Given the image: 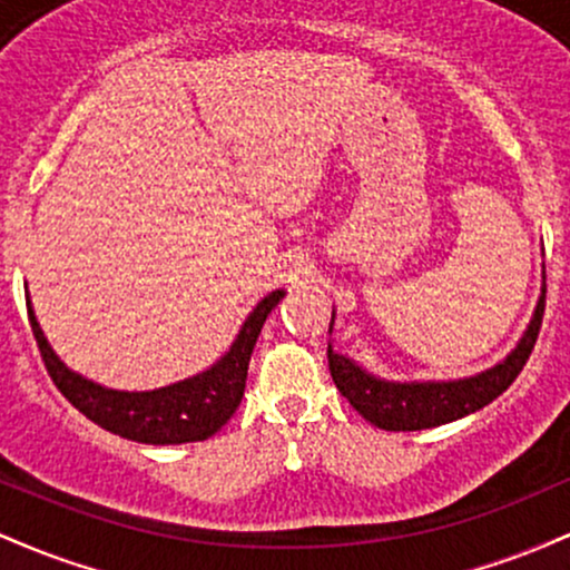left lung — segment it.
<instances>
[{"mask_svg": "<svg viewBox=\"0 0 570 570\" xmlns=\"http://www.w3.org/2000/svg\"><path fill=\"white\" fill-rule=\"evenodd\" d=\"M544 303L547 284L541 286L539 305H535L531 324H528L525 335L520 337L517 348L509 353L501 364H495V367L480 372V375L474 377H463V381L448 383L381 381V377L370 375L367 370L358 367L353 358L332 351L330 345V348H326V358H330L332 381H335L340 394L348 399L351 407L377 429L421 431L458 421V417L469 415V412L482 410L514 383V377L520 375L528 356H531L535 337H539ZM332 324H335V313H332L330 335Z\"/></svg>", "mask_w": 570, "mask_h": 570, "instance_id": "8db88e82", "label": "left lung"}]
</instances>
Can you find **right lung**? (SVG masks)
Wrapping results in <instances>:
<instances>
[{
	"label": "right lung",
	"instance_id": "right-lung-1",
	"mask_svg": "<svg viewBox=\"0 0 570 570\" xmlns=\"http://www.w3.org/2000/svg\"><path fill=\"white\" fill-rule=\"evenodd\" d=\"M281 297H284V289L271 292L265 299H259L240 326L238 337L233 340L230 351L217 364H212L200 375L155 391H112L71 372L45 340L31 303H26V307H29L31 332H35L48 375L53 377L56 389L88 421L134 442L185 444L214 436L238 410L254 343L263 332L267 313L281 303Z\"/></svg>",
	"mask_w": 570,
	"mask_h": 570
}]
</instances>
